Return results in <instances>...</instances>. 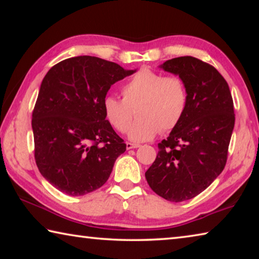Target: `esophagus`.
<instances>
[{
    "mask_svg": "<svg viewBox=\"0 0 259 259\" xmlns=\"http://www.w3.org/2000/svg\"><path fill=\"white\" fill-rule=\"evenodd\" d=\"M126 145V150H131V148H138V147H140V145L139 144H133V143H126L125 144Z\"/></svg>",
    "mask_w": 259,
    "mask_h": 259,
    "instance_id": "obj_1",
    "label": "esophagus"
}]
</instances>
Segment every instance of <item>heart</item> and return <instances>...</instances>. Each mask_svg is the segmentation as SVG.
<instances>
[{
    "label": "heart",
    "mask_w": 259,
    "mask_h": 259,
    "mask_svg": "<svg viewBox=\"0 0 259 259\" xmlns=\"http://www.w3.org/2000/svg\"><path fill=\"white\" fill-rule=\"evenodd\" d=\"M188 105L186 83L178 76L140 69L122 87V99L107 96L103 100L105 119L119 133L129 129L134 109L138 119L129 138L144 142L159 133H168L182 121Z\"/></svg>",
    "instance_id": "1"
}]
</instances>
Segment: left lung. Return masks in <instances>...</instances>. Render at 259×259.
<instances>
[{
	"instance_id": "8db88e82",
	"label": "left lung",
	"mask_w": 259,
	"mask_h": 259,
	"mask_svg": "<svg viewBox=\"0 0 259 259\" xmlns=\"http://www.w3.org/2000/svg\"><path fill=\"white\" fill-rule=\"evenodd\" d=\"M183 78L188 105L145 172L148 185L171 202L195 198L224 170L235 115L229 84L208 63L191 56L166 60L161 66Z\"/></svg>"
}]
</instances>
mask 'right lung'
<instances>
[{
  "mask_svg": "<svg viewBox=\"0 0 259 259\" xmlns=\"http://www.w3.org/2000/svg\"><path fill=\"white\" fill-rule=\"evenodd\" d=\"M134 73L91 56L65 59L47 73L32 115L34 157L57 190L80 196L107 182L126 145L105 119L103 100Z\"/></svg>",
  "mask_w": 259,
  "mask_h": 259,
  "instance_id": "1",
  "label": "right lung"
}]
</instances>
